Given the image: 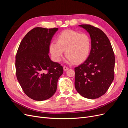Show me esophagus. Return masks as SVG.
Listing matches in <instances>:
<instances>
[{
    "mask_svg": "<svg viewBox=\"0 0 128 128\" xmlns=\"http://www.w3.org/2000/svg\"><path fill=\"white\" fill-rule=\"evenodd\" d=\"M63 68H64V71H67L68 69V67H67V66H64L63 67Z\"/></svg>",
    "mask_w": 128,
    "mask_h": 128,
    "instance_id": "obj_1",
    "label": "esophagus"
}]
</instances>
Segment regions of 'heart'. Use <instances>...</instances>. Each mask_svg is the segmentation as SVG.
<instances>
[{
	"instance_id": "obj_1",
	"label": "heart",
	"mask_w": 128,
	"mask_h": 128,
	"mask_svg": "<svg viewBox=\"0 0 128 128\" xmlns=\"http://www.w3.org/2000/svg\"><path fill=\"white\" fill-rule=\"evenodd\" d=\"M91 47V39L88 34L67 29L58 34L56 42L53 41L50 43L49 51L56 62L60 61L65 51L66 62L78 64L88 58Z\"/></svg>"
}]
</instances>
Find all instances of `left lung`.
I'll use <instances>...</instances> for the list:
<instances>
[{
	"instance_id": "left-lung-1",
	"label": "left lung",
	"mask_w": 128,
	"mask_h": 128,
	"mask_svg": "<svg viewBox=\"0 0 128 128\" xmlns=\"http://www.w3.org/2000/svg\"><path fill=\"white\" fill-rule=\"evenodd\" d=\"M91 40L88 59L75 68V86L79 94L94 99L104 95L114 78L115 56L110 42L102 30L90 24H80Z\"/></svg>"
}]
</instances>
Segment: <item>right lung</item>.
Here are the masks:
<instances>
[{
  "mask_svg": "<svg viewBox=\"0 0 128 128\" xmlns=\"http://www.w3.org/2000/svg\"><path fill=\"white\" fill-rule=\"evenodd\" d=\"M58 28L37 27L23 38L15 60L18 82L25 94L37 101L48 99L55 94L63 67L50 59L49 45Z\"/></svg>",
  "mask_w": 128,
  "mask_h": 128,
  "instance_id": "obj_1",
  "label": "right lung"
}]
</instances>
